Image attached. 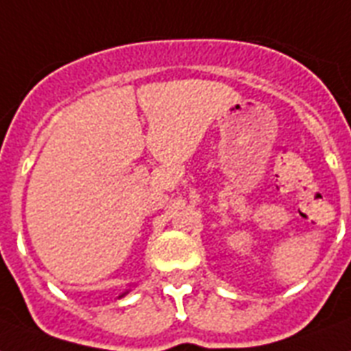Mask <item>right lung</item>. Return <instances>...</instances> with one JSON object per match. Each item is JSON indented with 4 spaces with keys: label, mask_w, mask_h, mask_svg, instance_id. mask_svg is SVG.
<instances>
[{
    "label": "right lung",
    "mask_w": 351,
    "mask_h": 351,
    "mask_svg": "<svg viewBox=\"0 0 351 351\" xmlns=\"http://www.w3.org/2000/svg\"><path fill=\"white\" fill-rule=\"evenodd\" d=\"M128 293V291H126ZM126 293H122V295H121V297H124V295H126ZM121 297H119V298H121Z\"/></svg>",
    "instance_id": "add662e5"
}]
</instances>
